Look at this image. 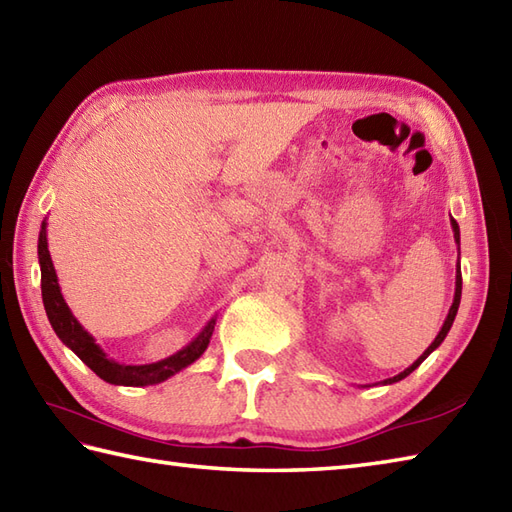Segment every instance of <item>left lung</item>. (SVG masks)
<instances>
[{
	"label": "left lung",
	"mask_w": 512,
	"mask_h": 512,
	"mask_svg": "<svg viewBox=\"0 0 512 512\" xmlns=\"http://www.w3.org/2000/svg\"><path fill=\"white\" fill-rule=\"evenodd\" d=\"M450 225H452V231H454V242L458 244V251H461V229H458V222L454 220V218H450ZM461 290H463V277H461V261H456V287H454V300H452V307H450V311H448V318H445V322H443V326H441V331H439V335L435 337V342H432L424 352H422V357H419L413 365H409V368H406L404 372H400L398 376H393V378H385L383 381V385H393V383H398V381H402V378H406L409 376L413 370H417L419 365H422V361L430 355L432 350H437L439 346H441V342L445 339V335L450 333V329H452V322H454V318H456V311H458V305H461Z\"/></svg>",
	"instance_id": "obj_1"
}]
</instances>
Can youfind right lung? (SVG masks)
I'll return each mask as SVG.
<instances>
[{
    "mask_svg": "<svg viewBox=\"0 0 512 512\" xmlns=\"http://www.w3.org/2000/svg\"><path fill=\"white\" fill-rule=\"evenodd\" d=\"M38 264H41V290H43V305L47 311V318L51 329L56 331L60 342L71 348L77 357H80L90 370H93L99 378L110 385H123V387H147L166 381V378L175 376L183 368H188L190 363L199 359L207 344L209 337L214 333L216 318L205 324V329L196 335L188 346L177 350L175 355H170L162 361L144 363V365H125L110 359L103 348L95 342V337L90 335L84 326L77 322V318L71 313L67 300H64L60 292L58 274L51 261L49 248H47V220H43L41 233H38Z\"/></svg>",
    "mask_w": 512,
    "mask_h": 512,
    "instance_id": "obj_1",
    "label": "right lung"
}]
</instances>
